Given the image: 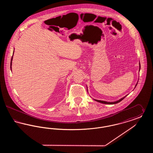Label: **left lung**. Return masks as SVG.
Returning <instances> with one entry per match:
<instances>
[{
	"mask_svg": "<svg viewBox=\"0 0 153 153\" xmlns=\"http://www.w3.org/2000/svg\"><path fill=\"white\" fill-rule=\"evenodd\" d=\"M140 63H139V70H140ZM137 84H138V83L136 84L135 87H137ZM126 96H125V97H126ZM125 97H124L123 98H122L121 99H120L119 100H118V101H117V102H104V101H102V100H96V101H97V102H101V103H103V104H117V103L119 102H121L122 100H123Z\"/></svg>",
	"mask_w": 153,
	"mask_h": 153,
	"instance_id": "obj_1",
	"label": "left lung"
}]
</instances>
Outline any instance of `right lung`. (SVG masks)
I'll return each mask as SVG.
<instances>
[{
    "instance_id": "add662e5",
    "label": "right lung",
    "mask_w": 153,
    "mask_h": 153,
    "mask_svg": "<svg viewBox=\"0 0 153 153\" xmlns=\"http://www.w3.org/2000/svg\"><path fill=\"white\" fill-rule=\"evenodd\" d=\"M13 56H12V58H11V63H10V68H11V65H12V60H13Z\"/></svg>"
}]
</instances>
